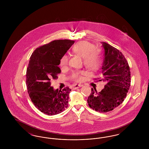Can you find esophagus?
Instances as JSON below:
<instances>
[{
    "label": "esophagus",
    "mask_w": 149,
    "mask_h": 149,
    "mask_svg": "<svg viewBox=\"0 0 149 149\" xmlns=\"http://www.w3.org/2000/svg\"><path fill=\"white\" fill-rule=\"evenodd\" d=\"M83 85V84H75V85H74V86H73V89H78V88H79V87H81Z\"/></svg>",
    "instance_id": "34e87169"
}]
</instances>
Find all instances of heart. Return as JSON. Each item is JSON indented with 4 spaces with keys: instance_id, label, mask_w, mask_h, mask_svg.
Masks as SVG:
<instances>
[{
    "instance_id": "b5f03b06",
    "label": "heart",
    "mask_w": 149,
    "mask_h": 149,
    "mask_svg": "<svg viewBox=\"0 0 149 149\" xmlns=\"http://www.w3.org/2000/svg\"><path fill=\"white\" fill-rule=\"evenodd\" d=\"M94 45L88 41H81L76 43L72 47V51L84 58V64L85 67L91 71L97 70L102 63L101 54L99 50L94 49ZM69 61V58L64 55L60 60V66L61 68L66 67ZM81 74L83 72H77L74 74L73 78L77 81L82 80Z\"/></svg>"
}]
</instances>
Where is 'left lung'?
<instances>
[{"mask_svg": "<svg viewBox=\"0 0 149 149\" xmlns=\"http://www.w3.org/2000/svg\"><path fill=\"white\" fill-rule=\"evenodd\" d=\"M101 43L104 51L102 80L106 84L100 92L92 88L87 101L93 109L104 113L112 111L123 102L130 86L131 72L122 52L107 43Z\"/></svg>", "mask_w": 149, "mask_h": 149, "instance_id": "obj_1", "label": "left lung"}]
</instances>
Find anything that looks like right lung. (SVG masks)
<instances>
[{"mask_svg": "<svg viewBox=\"0 0 149 149\" xmlns=\"http://www.w3.org/2000/svg\"><path fill=\"white\" fill-rule=\"evenodd\" d=\"M75 41L55 40L37 48L30 57L26 73V84L29 97L36 107L47 115L60 113L68 106L71 90L54 89L50 80L61 72L60 60Z\"/></svg>", "mask_w": 149, "mask_h": 149, "instance_id": "right-lung-1", "label": "right lung"}]
</instances>
